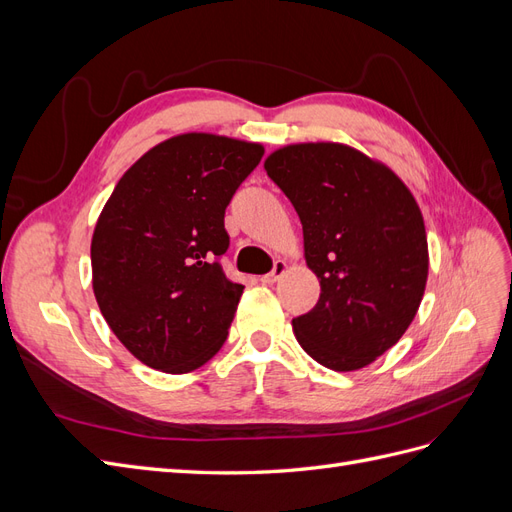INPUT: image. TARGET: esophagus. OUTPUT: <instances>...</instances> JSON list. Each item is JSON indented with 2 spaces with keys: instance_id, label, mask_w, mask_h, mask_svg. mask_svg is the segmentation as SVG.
Returning a JSON list of instances; mask_svg holds the SVG:
<instances>
[{
  "instance_id": "1",
  "label": "esophagus",
  "mask_w": 512,
  "mask_h": 512,
  "mask_svg": "<svg viewBox=\"0 0 512 512\" xmlns=\"http://www.w3.org/2000/svg\"><path fill=\"white\" fill-rule=\"evenodd\" d=\"M286 271H288V265H286V262H284V260H277V262H275V267H273V271H271V273H267V275H262V277H260V282H262V284H275V282L280 280V277H282Z\"/></svg>"
}]
</instances>
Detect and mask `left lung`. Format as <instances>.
<instances>
[{
    "label": "left lung",
    "mask_w": 512,
    "mask_h": 512,
    "mask_svg": "<svg viewBox=\"0 0 512 512\" xmlns=\"http://www.w3.org/2000/svg\"><path fill=\"white\" fill-rule=\"evenodd\" d=\"M303 226L320 282L312 312L292 318L301 348L333 371L374 363L423 301L429 250L423 213L384 162L344 143H294L265 160Z\"/></svg>",
    "instance_id": "8db88e82"
}]
</instances>
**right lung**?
I'll use <instances>...</instances> for the list:
<instances>
[{
  "label": "right lung",
  "mask_w": 512,
  "mask_h": 512,
  "mask_svg": "<svg viewBox=\"0 0 512 512\" xmlns=\"http://www.w3.org/2000/svg\"><path fill=\"white\" fill-rule=\"evenodd\" d=\"M265 147L211 132L170 136L138 158L91 237V286L138 361L188 374L224 346L243 286L228 280L224 211Z\"/></svg>",
  "instance_id": "right-lung-1"
}]
</instances>
